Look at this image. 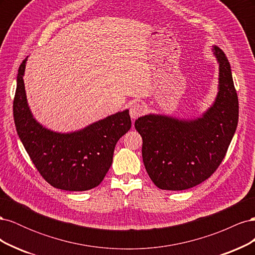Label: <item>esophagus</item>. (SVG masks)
<instances>
[{
	"label": "esophagus",
	"mask_w": 255,
	"mask_h": 255,
	"mask_svg": "<svg viewBox=\"0 0 255 255\" xmlns=\"http://www.w3.org/2000/svg\"><path fill=\"white\" fill-rule=\"evenodd\" d=\"M144 112V106L141 103H133L132 105L129 106V115L130 118L132 119H136L141 116Z\"/></svg>",
	"instance_id": "obj_1"
}]
</instances>
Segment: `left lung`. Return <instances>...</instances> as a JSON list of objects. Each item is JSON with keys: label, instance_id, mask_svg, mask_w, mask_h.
<instances>
[{"label": "left lung", "instance_id": "left-lung-1", "mask_svg": "<svg viewBox=\"0 0 255 255\" xmlns=\"http://www.w3.org/2000/svg\"><path fill=\"white\" fill-rule=\"evenodd\" d=\"M219 64V91L201 118L180 120L145 115L135 121L142 137V159L160 189L184 190L208 179L225 158L238 123V98L229 60L213 47Z\"/></svg>", "mask_w": 255, "mask_h": 255}]
</instances>
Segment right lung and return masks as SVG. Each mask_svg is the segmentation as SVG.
<instances>
[{
    "mask_svg": "<svg viewBox=\"0 0 255 255\" xmlns=\"http://www.w3.org/2000/svg\"><path fill=\"white\" fill-rule=\"evenodd\" d=\"M22 61L13 99V119L20 140L40 175L53 187L84 191L97 187L112 166L117 141L132 126L128 110L73 133L61 134L38 123L26 101Z\"/></svg>",
    "mask_w": 255,
    "mask_h": 255,
    "instance_id": "add662e5",
    "label": "right lung"
}]
</instances>
